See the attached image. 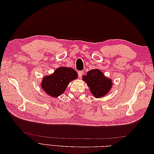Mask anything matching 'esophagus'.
Returning <instances> with one entry per match:
<instances>
[{"instance_id": "esophagus-1", "label": "esophagus", "mask_w": 154, "mask_h": 154, "mask_svg": "<svg viewBox=\"0 0 154 154\" xmlns=\"http://www.w3.org/2000/svg\"><path fill=\"white\" fill-rule=\"evenodd\" d=\"M83 71H79V72H78V77H79V78H81V77L82 76V75H83Z\"/></svg>"}]
</instances>
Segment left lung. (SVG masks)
Instances as JSON below:
<instances>
[{
    "label": "left lung",
    "instance_id": "1",
    "mask_svg": "<svg viewBox=\"0 0 154 154\" xmlns=\"http://www.w3.org/2000/svg\"><path fill=\"white\" fill-rule=\"evenodd\" d=\"M83 80L85 82L90 91L95 97L99 98L105 96L112 86V80L104 76L99 69H92L83 76Z\"/></svg>",
    "mask_w": 154,
    "mask_h": 154
}]
</instances>
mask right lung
Wrapping results in <instances>:
<instances>
[{"label": "right lung", "instance_id": "obj_1", "mask_svg": "<svg viewBox=\"0 0 154 154\" xmlns=\"http://www.w3.org/2000/svg\"><path fill=\"white\" fill-rule=\"evenodd\" d=\"M77 78L78 74L74 69L60 67L52 74L43 78L41 87L48 95L57 97L66 91L70 82Z\"/></svg>", "mask_w": 154, "mask_h": 154}]
</instances>
